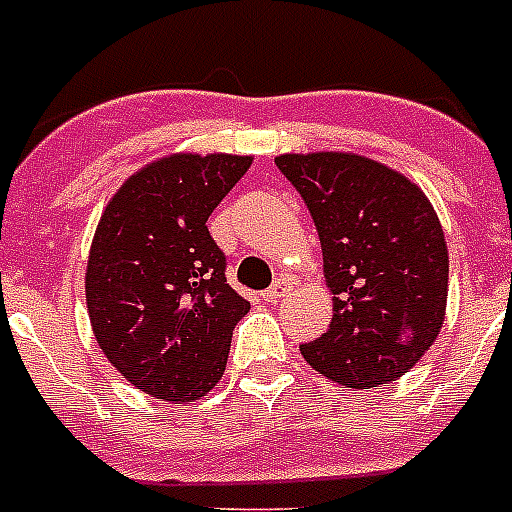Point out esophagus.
<instances>
[{"instance_id": "34e87169", "label": "esophagus", "mask_w": 512, "mask_h": 512, "mask_svg": "<svg viewBox=\"0 0 512 512\" xmlns=\"http://www.w3.org/2000/svg\"><path fill=\"white\" fill-rule=\"evenodd\" d=\"M286 294H289V284H286L284 278H278L276 284L270 286V289H265L263 299H265V302H281Z\"/></svg>"}]
</instances>
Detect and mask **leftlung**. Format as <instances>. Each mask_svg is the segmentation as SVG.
<instances>
[{
	"instance_id": "1",
	"label": "left lung",
	"mask_w": 512,
	"mask_h": 512,
	"mask_svg": "<svg viewBox=\"0 0 512 512\" xmlns=\"http://www.w3.org/2000/svg\"><path fill=\"white\" fill-rule=\"evenodd\" d=\"M321 236L334 318L299 352L350 389L405 376L442 331L450 255L429 197L397 170L352 152L278 155Z\"/></svg>"
}]
</instances>
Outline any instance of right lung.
<instances>
[{"instance_id": "1", "label": "right lung", "mask_w": 512, "mask_h": 512, "mask_svg": "<svg viewBox=\"0 0 512 512\" xmlns=\"http://www.w3.org/2000/svg\"><path fill=\"white\" fill-rule=\"evenodd\" d=\"M249 165L223 152L160 157L126 178L99 218L86 265L91 331L115 371L157 400L205 397L249 313L207 231Z\"/></svg>"}]
</instances>
